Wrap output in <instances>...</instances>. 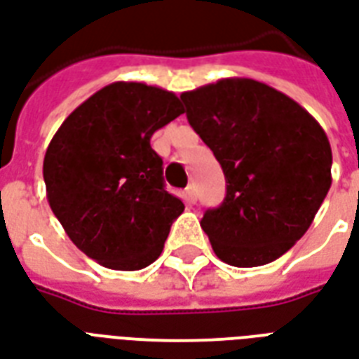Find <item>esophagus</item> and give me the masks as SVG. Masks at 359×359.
<instances>
[{
    "label": "esophagus",
    "mask_w": 359,
    "mask_h": 359,
    "mask_svg": "<svg viewBox=\"0 0 359 359\" xmlns=\"http://www.w3.org/2000/svg\"><path fill=\"white\" fill-rule=\"evenodd\" d=\"M185 201L189 202V204H195V201H196L195 185H189V187H187V189H185Z\"/></svg>",
    "instance_id": "1"
}]
</instances>
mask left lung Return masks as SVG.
<instances>
[{
    "instance_id": "8db88e82",
    "label": "left lung",
    "mask_w": 359,
    "mask_h": 359,
    "mask_svg": "<svg viewBox=\"0 0 359 359\" xmlns=\"http://www.w3.org/2000/svg\"><path fill=\"white\" fill-rule=\"evenodd\" d=\"M193 130L219 161L227 195L201 227L215 255L259 266L303 236L331 187V145L318 121L276 88L244 77L183 93Z\"/></svg>"
}]
</instances>
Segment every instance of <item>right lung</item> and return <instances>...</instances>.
Masks as SVG:
<instances>
[{
	"mask_svg": "<svg viewBox=\"0 0 359 359\" xmlns=\"http://www.w3.org/2000/svg\"><path fill=\"white\" fill-rule=\"evenodd\" d=\"M185 111L176 94L117 81L67 115L43 161L47 201L81 252L113 271L157 259L185 210L164 189L151 136Z\"/></svg>",
	"mask_w": 359,
	"mask_h": 359,
	"instance_id": "right-lung-1",
	"label": "right lung"
}]
</instances>
